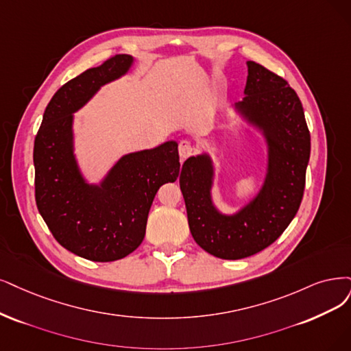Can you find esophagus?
I'll return each mask as SVG.
<instances>
[{"label":"esophagus","instance_id":"obj_1","mask_svg":"<svg viewBox=\"0 0 351 351\" xmlns=\"http://www.w3.org/2000/svg\"><path fill=\"white\" fill-rule=\"evenodd\" d=\"M178 149H179L180 159H186L193 153V146H192V143L189 140L179 141V147Z\"/></svg>","mask_w":351,"mask_h":351}]
</instances>
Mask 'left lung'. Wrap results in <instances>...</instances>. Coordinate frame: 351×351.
Wrapping results in <instances>:
<instances>
[{"label": "left lung", "instance_id": "left-lung-1", "mask_svg": "<svg viewBox=\"0 0 351 351\" xmlns=\"http://www.w3.org/2000/svg\"><path fill=\"white\" fill-rule=\"evenodd\" d=\"M247 72L244 98L234 110L266 140L267 167L261 191L236 214L227 215L213 202L210 154L191 156L179 176L193 240L227 261L262 252L287 230L300 210L311 153L309 130L295 90L256 62H247Z\"/></svg>", "mask_w": 351, "mask_h": 351}]
</instances>
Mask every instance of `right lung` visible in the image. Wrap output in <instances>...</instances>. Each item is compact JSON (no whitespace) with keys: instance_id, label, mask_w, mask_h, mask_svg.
I'll use <instances>...</instances> for the list:
<instances>
[{"instance_id":"1","label":"right lung","mask_w":351,"mask_h":351,"mask_svg":"<svg viewBox=\"0 0 351 351\" xmlns=\"http://www.w3.org/2000/svg\"><path fill=\"white\" fill-rule=\"evenodd\" d=\"M134 59L117 55L64 84L47 104L34 138L36 204L64 249L93 262L134 252L146 234L156 192L179 176L178 143L124 154L101 182L88 184L73 153V112L119 80Z\"/></svg>"}]
</instances>
